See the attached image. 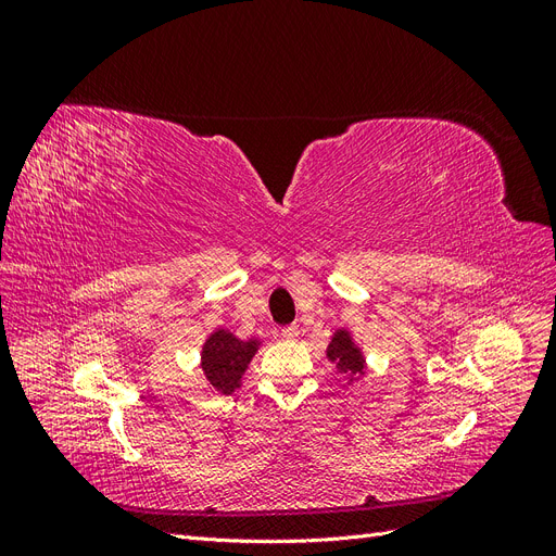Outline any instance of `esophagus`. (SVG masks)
Returning a JSON list of instances; mask_svg holds the SVG:
<instances>
[{"instance_id":"34e87169","label":"esophagus","mask_w":556,"mask_h":556,"mask_svg":"<svg viewBox=\"0 0 556 556\" xmlns=\"http://www.w3.org/2000/svg\"><path fill=\"white\" fill-rule=\"evenodd\" d=\"M296 336H299V327H296V325H288V327H282V339L294 341Z\"/></svg>"}]
</instances>
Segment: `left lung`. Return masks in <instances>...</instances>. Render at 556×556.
<instances>
[{"label":"left lung","instance_id":"1","mask_svg":"<svg viewBox=\"0 0 556 556\" xmlns=\"http://www.w3.org/2000/svg\"><path fill=\"white\" fill-rule=\"evenodd\" d=\"M327 359L336 366V371L348 376L350 382L364 376V352L357 348L355 341H352V333L348 329H336V333L331 336V343L327 345Z\"/></svg>","mask_w":556,"mask_h":556}]
</instances>
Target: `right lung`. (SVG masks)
<instances>
[{
    "instance_id": "right-lung-1",
    "label": "right lung",
    "mask_w": 556,
    "mask_h": 556,
    "mask_svg": "<svg viewBox=\"0 0 556 556\" xmlns=\"http://www.w3.org/2000/svg\"><path fill=\"white\" fill-rule=\"evenodd\" d=\"M260 348L257 339L241 341L227 329H215L201 348V371L217 394H231L241 387L250 359Z\"/></svg>"
}]
</instances>
